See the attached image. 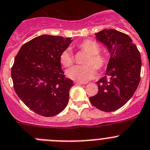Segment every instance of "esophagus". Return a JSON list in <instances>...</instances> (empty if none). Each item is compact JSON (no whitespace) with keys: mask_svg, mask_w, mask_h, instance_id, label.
Here are the masks:
<instances>
[{"mask_svg":"<svg viewBox=\"0 0 150 150\" xmlns=\"http://www.w3.org/2000/svg\"><path fill=\"white\" fill-rule=\"evenodd\" d=\"M75 85H82V84H86L85 83H83V82H78V81H75Z\"/></svg>","mask_w":150,"mask_h":150,"instance_id":"obj_1","label":"esophagus"}]
</instances>
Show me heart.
Returning a JSON list of instances; mask_svg holds the SVG:
<instances>
[{
  "mask_svg": "<svg viewBox=\"0 0 150 150\" xmlns=\"http://www.w3.org/2000/svg\"><path fill=\"white\" fill-rule=\"evenodd\" d=\"M77 48L88 54L84 61L85 66L75 67L67 71V76L78 82H86L96 77L98 70L102 72L108 65V58L100 53V47L93 40H84L77 44ZM60 62L66 68L74 64V57L70 50L67 49L60 54Z\"/></svg>",
  "mask_w": 150,
  "mask_h": 150,
  "instance_id": "heart-1",
  "label": "heart"
}]
</instances>
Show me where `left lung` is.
I'll use <instances>...</instances> for the list:
<instances>
[{"label": "left lung", "mask_w": 150, "mask_h": 150, "mask_svg": "<svg viewBox=\"0 0 150 150\" xmlns=\"http://www.w3.org/2000/svg\"><path fill=\"white\" fill-rule=\"evenodd\" d=\"M96 38L110 52L104 77L97 84L98 92L89 98L98 110L112 112L123 107L138 88L141 80V54L127 35L115 29H103L96 33Z\"/></svg>", "instance_id": "8db88e82"}]
</instances>
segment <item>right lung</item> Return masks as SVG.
I'll return each instance as SVG.
<instances>
[{
    "label": "right lung",
    "instance_id": "right-lung-1",
    "mask_svg": "<svg viewBox=\"0 0 150 150\" xmlns=\"http://www.w3.org/2000/svg\"><path fill=\"white\" fill-rule=\"evenodd\" d=\"M71 38L43 35L24 43L11 70L14 89L26 107L37 114L52 117L67 107L73 81L66 78L60 54Z\"/></svg>",
    "mask_w": 150,
    "mask_h": 150
}]
</instances>
